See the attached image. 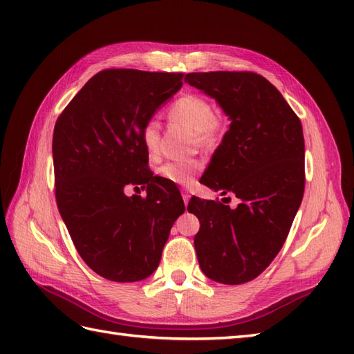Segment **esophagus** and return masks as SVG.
<instances>
[{
  "label": "esophagus",
  "instance_id": "obj_1",
  "mask_svg": "<svg viewBox=\"0 0 354 354\" xmlns=\"http://www.w3.org/2000/svg\"><path fill=\"white\" fill-rule=\"evenodd\" d=\"M181 193H183L184 204L187 205V204H189V201H190V193H189V190H187V189H181Z\"/></svg>",
  "mask_w": 354,
  "mask_h": 354
}]
</instances>
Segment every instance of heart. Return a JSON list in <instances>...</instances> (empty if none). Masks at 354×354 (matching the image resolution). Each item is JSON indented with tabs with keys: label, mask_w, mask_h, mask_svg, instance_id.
<instances>
[{
	"label": "heart",
	"mask_w": 354,
	"mask_h": 354,
	"mask_svg": "<svg viewBox=\"0 0 354 354\" xmlns=\"http://www.w3.org/2000/svg\"><path fill=\"white\" fill-rule=\"evenodd\" d=\"M170 118L176 120L196 131V137L201 145H212L219 135V120L216 118L213 104L205 97L198 94H184L171 103L169 109ZM141 141L150 158L160 155V124L156 120H149L142 126ZM202 169L201 160L167 161L156 169L158 176L165 181L189 185L193 183L196 173Z\"/></svg>",
	"instance_id": "b5f03b06"
}]
</instances>
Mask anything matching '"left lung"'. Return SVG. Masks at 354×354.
<instances>
[{
	"label": "left lung",
	"mask_w": 354,
	"mask_h": 354,
	"mask_svg": "<svg viewBox=\"0 0 354 354\" xmlns=\"http://www.w3.org/2000/svg\"><path fill=\"white\" fill-rule=\"evenodd\" d=\"M189 85L221 104L230 129L205 170L204 184L240 201L192 198L199 266L208 278L242 284L265 270L289 234L304 194L303 126L280 91L251 71L190 73Z\"/></svg>",
	"instance_id": "8db88e82"
}]
</instances>
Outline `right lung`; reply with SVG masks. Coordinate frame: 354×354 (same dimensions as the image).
I'll return each mask as SVG.
<instances>
[{"mask_svg": "<svg viewBox=\"0 0 354 354\" xmlns=\"http://www.w3.org/2000/svg\"><path fill=\"white\" fill-rule=\"evenodd\" d=\"M183 73L103 70L59 115L53 162L59 213L79 255L117 283L145 280L160 265L171 225L184 213L173 184L149 170L142 126L183 86ZM147 183L148 196L124 194Z\"/></svg>", "mask_w": 354, "mask_h": 354, "instance_id": "1", "label": "right lung"}]
</instances>
